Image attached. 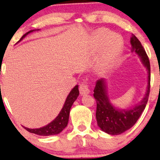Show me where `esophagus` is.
<instances>
[{
	"instance_id": "obj_1",
	"label": "esophagus",
	"mask_w": 160,
	"mask_h": 160,
	"mask_svg": "<svg viewBox=\"0 0 160 160\" xmlns=\"http://www.w3.org/2000/svg\"><path fill=\"white\" fill-rule=\"evenodd\" d=\"M79 90H80V93L81 95H87L90 93V90L88 88V86L87 85L86 81H83L80 83Z\"/></svg>"
}]
</instances>
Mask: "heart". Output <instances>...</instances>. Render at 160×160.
<instances>
[{
    "mask_svg": "<svg viewBox=\"0 0 160 160\" xmlns=\"http://www.w3.org/2000/svg\"><path fill=\"white\" fill-rule=\"evenodd\" d=\"M93 46L96 51L102 49L97 62L96 71L99 75H105L114 68L122 54V40L118 35H113L110 30L99 28L93 34Z\"/></svg>",
    "mask_w": 160,
    "mask_h": 160,
    "instance_id": "heart-1",
    "label": "heart"
}]
</instances>
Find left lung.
Here are the masks:
<instances>
[{"label": "left lung", "mask_w": 160, "mask_h": 160, "mask_svg": "<svg viewBox=\"0 0 160 160\" xmlns=\"http://www.w3.org/2000/svg\"><path fill=\"white\" fill-rule=\"evenodd\" d=\"M131 51L138 55L148 71V86L146 93L139 104L128 109H118L111 103L107 93L105 80L96 82L93 97L97 101L96 118L98 125L103 132L110 135H120L132 128L144 111L149 99L150 90V63L145 49L135 35L130 39Z\"/></svg>", "instance_id": "left-lung-1"}]
</instances>
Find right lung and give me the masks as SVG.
<instances>
[{
  "mask_svg": "<svg viewBox=\"0 0 160 160\" xmlns=\"http://www.w3.org/2000/svg\"><path fill=\"white\" fill-rule=\"evenodd\" d=\"M39 29H35V30H31L25 33L23 36L21 38L19 42L22 41L27 35L31 33V32H34V31H38ZM79 96V89H78V85H76L72 90L70 92V93L67 96V99H66L64 105L62 107V110L60 111L59 114H58L57 117L48 124L46 126L42 127V128H28L26 127H24L28 132H31V133L36 134L38 135H44V136H47V135H57V134L60 133L67 126L69 121V116H70V108L72 107V104L74 101L77 100V97Z\"/></svg>",
  "mask_w": 160,
  "mask_h": 160,
  "instance_id": "obj_1",
  "label": "right lung"
}]
</instances>
